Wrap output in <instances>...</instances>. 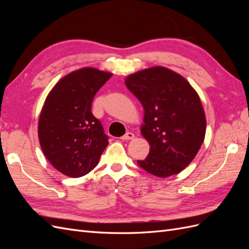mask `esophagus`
<instances>
[{
	"mask_svg": "<svg viewBox=\"0 0 249 249\" xmlns=\"http://www.w3.org/2000/svg\"><path fill=\"white\" fill-rule=\"evenodd\" d=\"M134 134L133 133H131V132H127L125 135H124V136H122V137H120V139H122V140H132V139H134Z\"/></svg>",
	"mask_w": 249,
	"mask_h": 249,
	"instance_id": "obj_1",
	"label": "esophagus"
}]
</instances>
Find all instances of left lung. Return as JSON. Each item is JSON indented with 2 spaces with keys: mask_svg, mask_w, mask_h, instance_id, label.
<instances>
[{
  "mask_svg": "<svg viewBox=\"0 0 249 249\" xmlns=\"http://www.w3.org/2000/svg\"><path fill=\"white\" fill-rule=\"evenodd\" d=\"M124 83L144 110L140 130L150 148L138 165L155 177L177 175L205 140L207 122L199 95L184 77L163 66L132 73Z\"/></svg>",
  "mask_w": 249,
  "mask_h": 249,
  "instance_id": "1",
  "label": "left lung"
}]
</instances>
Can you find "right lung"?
<instances>
[{"label":"right lung","instance_id":"obj_1","mask_svg":"<svg viewBox=\"0 0 249 249\" xmlns=\"http://www.w3.org/2000/svg\"><path fill=\"white\" fill-rule=\"evenodd\" d=\"M111 77V72L84 67L64 76L47 96L38 120L39 143L49 162L64 176L87 175L109 144L91 104Z\"/></svg>","mask_w":249,"mask_h":249}]
</instances>
